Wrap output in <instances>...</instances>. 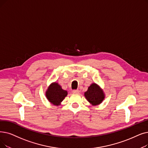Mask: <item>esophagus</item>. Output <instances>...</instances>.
I'll return each mask as SVG.
<instances>
[{
    "mask_svg": "<svg viewBox=\"0 0 148 148\" xmlns=\"http://www.w3.org/2000/svg\"><path fill=\"white\" fill-rule=\"evenodd\" d=\"M73 93L74 94H78L79 93V91H78V90H73Z\"/></svg>",
    "mask_w": 148,
    "mask_h": 148,
    "instance_id": "obj_1",
    "label": "esophagus"
}]
</instances>
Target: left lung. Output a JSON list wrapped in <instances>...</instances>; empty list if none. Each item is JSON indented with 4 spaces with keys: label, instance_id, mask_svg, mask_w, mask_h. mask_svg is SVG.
Segmentation results:
<instances>
[{
    "label": "left lung",
    "instance_id": "obj_1",
    "mask_svg": "<svg viewBox=\"0 0 148 148\" xmlns=\"http://www.w3.org/2000/svg\"><path fill=\"white\" fill-rule=\"evenodd\" d=\"M85 97L89 103L96 106L101 103L105 98V94L100 86L97 83H92L84 94Z\"/></svg>",
    "mask_w": 148,
    "mask_h": 148
}]
</instances>
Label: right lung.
Segmentation results:
<instances>
[{
    "instance_id": "1",
    "label": "right lung",
    "mask_w": 148,
    "mask_h": 148,
    "mask_svg": "<svg viewBox=\"0 0 148 148\" xmlns=\"http://www.w3.org/2000/svg\"><path fill=\"white\" fill-rule=\"evenodd\" d=\"M68 95V92L63 90L61 86L57 82L51 83L45 92L48 100L54 105L59 106Z\"/></svg>"
}]
</instances>
